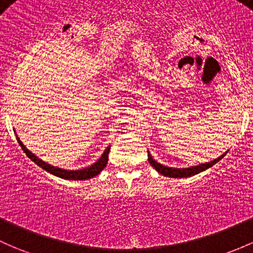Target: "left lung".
I'll return each mask as SVG.
<instances>
[{"instance_id": "1", "label": "left lung", "mask_w": 253, "mask_h": 253, "mask_svg": "<svg viewBox=\"0 0 253 253\" xmlns=\"http://www.w3.org/2000/svg\"><path fill=\"white\" fill-rule=\"evenodd\" d=\"M224 155H225V154H223L222 156H219V158L216 159V160H213L211 162H206V164H203V165H199V166L189 167V169H172V167L164 166V165L159 164L158 161L154 160V159L151 158L150 154H149V151H148V160L151 164V166H153L154 169H155L156 171L159 172V173L166 175V177L184 178V177H191V175L198 174V173H200V172L205 171V169H210V167L213 166L214 164H217V162L219 161L220 159H223V156H224Z\"/></svg>"}]
</instances>
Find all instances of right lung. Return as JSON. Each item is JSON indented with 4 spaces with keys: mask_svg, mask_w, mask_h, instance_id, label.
<instances>
[{
    "mask_svg": "<svg viewBox=\"0 0 253 253\" xmlns=\"http://www.w3.org/2000/svg\"><path fill=\"white\" fill-rule=\"evenodd\" d=\"M17 139H18V143H19L21 149H23L24 153L28 155V158H30L31 160L35 162L37 166H40L41 169H43L44 171L49 172V173L57 175V177L64 178V179H70V180H86V179H89V178H93V177H95V175L99 174L100 172L105 169L106 164H108V159H109L108 156H109V151H110V145H109V147L105 149L104 153H103V155L100 156L99 160L95 162V164H93L92 166L86 167V169H79V171H66V169H58V167H54V166H52V165H48V164H46L44 161H42L41 159L37 158V156L34 155L30 150H28V149L25 148V145L20 142L19 138L17 137Z\"/></svg>",
    "mask_w": 253,
    "mask_h": 253,
    "instance_id": "obj_1",
    "label": "right lung"
}]
</instances>
